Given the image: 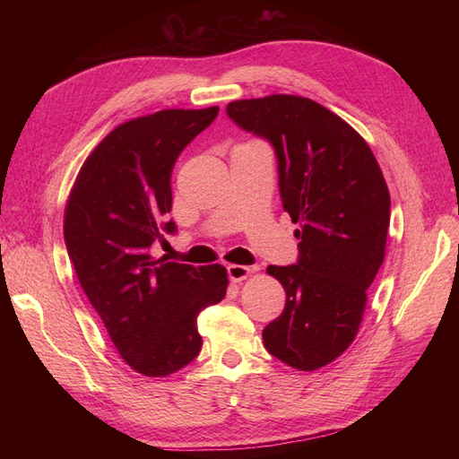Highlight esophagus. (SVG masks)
<instances>
[{
	"label": "esophagus",
	"mask_w": 459,
	"mask_h": 459,
	"mask_svg": "<svg viewBox=\"0 0 459 459\" xmlns=\"http://www.w3.org/2000/svg\"><path fill=\"white\" fill-rule=\"evenodd\" d=\"M255 272V268H251V266H243V264H230L228 266V275H230V280L231 281H235V283H239V281H245L248 275H251Z\"/></svg>",
	"instance_id": "obj_1"
}]
</instances>
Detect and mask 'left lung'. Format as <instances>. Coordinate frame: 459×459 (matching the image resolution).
Wrapping results in <instances>:
<instances>
[{
	"instance_id": "1",
	"label": "left lung",
	"mask_w": 459,
	"mask_h": 459,
	"mask_svg": "<svg viewBox=\"0 0 459 459\" xmlns=\"http://www.w3.org/2000/svg\"><path fill=\"white\" fill-rule=\"evenodd\" d=\"M228 115L273 145L283 208L300 228L299 264L266 270L287 299L262 331L264 346L299 371L319 369L349 349L364 319L385 260L386 182L364 137L308 97L239 100Z\"/></svg>"
}]
</instances>
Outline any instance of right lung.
<instances>
[{
    "instance_id": "add662e5",
    "label": "right lung",
    "mask_w": 459,
    "mask_h": 459,
    "mask_svg": "<svg viewBox=\"0 0 459 459\" xmlns=\"http://www.w3.org/2000/svg\"><path fill=\"white\" fill-rule=\"evenodd\" d=\"M218 107L164 108L118 124L74 179L65 243L78 281L120 358L145 377L187 366L203 346L197 316L226 297L221 264L191 266L152 256L172 211L179 152L218 117Z\"/></svg>"
}]
</instances>
